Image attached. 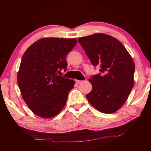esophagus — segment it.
I'll use <instances>...</instances> for the list:
<instances>
[{
  "label": "esophagus",
  "mask_w": 151,
  "mask_h": 151,
  "mask_svg": "<svg viewBox=\"0 0 151 151\" xmlns=\"http://www.w3.org/2000/svg\"><path fill=\"white\" fill-rule=\"evenodd\" d=\"M82 82H83V81H78V80H76V83H77V84H80V83H81Z\"/></svg>",
  "instance_id": "34e87169"
}]
</instances>
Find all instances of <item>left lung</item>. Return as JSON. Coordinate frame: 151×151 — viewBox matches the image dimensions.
<instances>
[{
    "instance_id": "8db88e82",
    "label": "left lung",
    "mask_w": 151,
    "mask_h": 151,
    "mask_svg": "<svg viewBox=\"0 0 151 151\" xmlns=\"http://www.w3.org/2000/svg\"><path fill=\"white\" fill-rule=\"evenodd\" d=\"M91 63L101 73L89 79L92 91L86 95L94 108L113 113L126 102L134 86L135 66L124 45L111 36L97 33L78 38Z\"/></svg>"
}]
</instances>
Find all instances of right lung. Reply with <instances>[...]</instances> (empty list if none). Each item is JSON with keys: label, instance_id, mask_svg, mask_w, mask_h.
I'll return each instance as SVG.
<instances>
[{"label": "right lung", "instance_id": "1", "mask_svg": "<svg viewBox=\"0 0 151 151\" xmlns=\"http://www.w3.org/2000/svg\"><path fill=\"white\" fill-rule=\"evenodd\" d=\"M76 42V39L43 38L24 53L17 83L22 99L36 115L52 118L65 106L75 83L60 74L66 70L65 57Z\"/></svg>", "mask_w": 151, "mask_h": 151}]
</instances>
